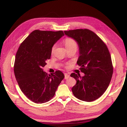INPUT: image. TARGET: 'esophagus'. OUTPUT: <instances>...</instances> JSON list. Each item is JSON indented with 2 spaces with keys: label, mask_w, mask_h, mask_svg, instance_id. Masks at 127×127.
<instances>
[{
  "label": "esophagus",
  "mask_w": 127,
  "mask_h": 127,
  "mask_svg": "<svg viewBox=\"0 0 127 127\" xmlns=\"http://www.w3.org/2000/svg\"><path fill=\"white\" fill-rule=\"evenodd\" d=\"M69 77V75L67 73H64V78L68 79Z\"/></svg>",
  "instance_id": "34e87169"
}]
</instances>
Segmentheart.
<instances>
[{
    "instance_id": "heart-1",
    "label": "heart",
    "mask_w": 127,
    "mask_h": 127,
    "mask_svg": "<svg viewBox=\"0 0 127 127\" xmlns=\"http://www.w3.org/2000/svg\"><path fill=\"white\" fill-rule=\"evenodd\" d=\"M64 44H65V48L66 49L73 48V47H75V48H77V44L75 41L72 39L71 38H66L64 40ZM56 45H54L53 46L52 49H51V52H53L54 50H55Z\"/></svg>"
}]
</instances>
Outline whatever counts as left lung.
<instances>
[{
	"label": "left lung",
	"mask_w": 127,
	"mask_h": 127,
	"mask_svg": "<svg viewBox=\"0 0 127 127\" xmlns=\"http://www.w3.org/2000/svg\"><path fill=\"white\" fill-rule=\"evenodd\" d=\"M66 36L76 41L79 56L77 63L85 75L73 73L70 77L77 81L72 91L75 97L91 102L99 98L111 81L113 66L108 49L102 40L88 29L64 31Z\"/></svg>",
	"instance_id": "8db88e82"
}]
</instances>
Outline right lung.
<instances>
[{
    "instance_id": "obj_1",
    "label": "right lung",
    "mask_w": 127,
    "mask_h": 127,
    "mask_svg": "<svg viewBox=\"0 0 127 127\" xmlns=\"http://www.w3.org/2000/svg\"><path fill=\"white\" fill-rule=\"evenodd\" d=\"M64 35L62 31L36 30L26 38L17 50L14 65L16 80L25 95L36 104L50 100L64 78L61 70L49 74L42 69L50 58L53 45Z\"/></svg>"
}]
</instances>
